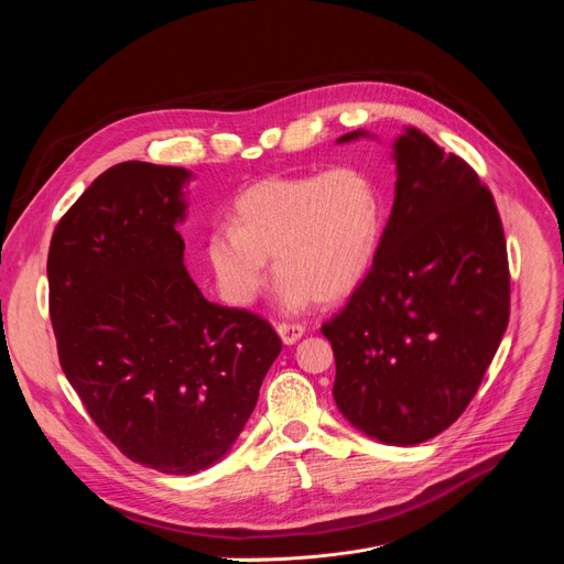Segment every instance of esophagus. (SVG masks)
Listing matches in <instances>:
<instances>
[{
	"label": "esophagus",
	"mask_w": 564,
	"mask_h": 564,
	"mask_svg": "<svg viewBox=\"0 0 564 564\" xmlns=\"http://www.w3.org/2000/svg\"><path fill=\"white\" fill-rule=\"evenodd\" d=\"M276 333L281 335L283 344L292 346V344H296V341L303 337L305 326H303V324H288V321H283V324L276 326Z\"/></svg>",
	"instance_id": "esophagus-1"
}]
</instances>
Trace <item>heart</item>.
<instances>
[{"label": "heart", "instance_id": "b5f03b06", "mask_svg": "<svg viewBox=\"0 0 564 564\" xmlns=\"http://www.w3.org/2000/svg\"><path fill=\"white\" fill-rule=\"evenodd\" d=\"M229 223L205 238L207 265L227 303L250 305L261 294L268 259L290 303H335L375 263L386 198L377 176L361 165L270 176L234 200Z\"/></svg>", "mask_w": 564, "mask_h": 564}]
</instances>
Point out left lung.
I'll return each instance as SVG.
<instances>
[{"mask_svg":"<svg viewBox=\"0 0 564 564\" xmlns=\"http://www.w3.org/2000/svg\"><path fill=\"white\" fill-rule=\"evenodd\" d=\"M394 160L375 263L321 333L333 344V394L346 420L409 446L470 404L509 324L511 281L500 212L466 160L417 129L399 135Z\"/></svg>","mask_w":564,"mask_h":564,"instance_id":"8db88e82","label":"left lung"}]
</instances>
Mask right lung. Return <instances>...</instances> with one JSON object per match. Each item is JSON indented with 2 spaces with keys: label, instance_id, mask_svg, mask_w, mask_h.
Wrapping results in <instances>:
<instances>
[{
  "label": "right lung",
  "instance_id": "1",
  "mask_svg": "<svg viewBox=\"0 0 564 564\" xmlns=\"http://www.w3.org/2000/svg\"><path fill=\"white\" fill-rule=\"evenodd\" d=\"M187 178L113 165L59 218L46 263L68 383L124 457L172 475L231 448L281 352L268 318L209 303L185 270Z\"/></svg>",
  "mask_w": 564,
  "mask_h": 564
}]
</instances>
